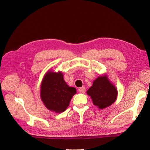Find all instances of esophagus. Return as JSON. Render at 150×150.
<instances>
[{
	"label": "esophagus",
	"instance_id": "1",
	"mask_svg": "<svg viewBox=\"0 0 150 150\" xmlns=\"http://www.w3.org/2000/svg\"><path fill=\"white\" fill-rule=\"evenodd\" d=\"M79 92L81 93H84L86 91V88L84 87H81L78 89Z\"/></svg>",
	"mask_w": 150,
	"mask_h": 150
}]
</instances>
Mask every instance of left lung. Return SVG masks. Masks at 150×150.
<instances>
[{
	"instance_id": "obj_1",
	"label": "left lung",
	"mask_w": 150,
	"mask_h": 150,
	"mask_svg": "<svg viewBox=\"0 0 150 150\" xmlns=\"http://www.w3.org/2000/svg\"><path fill=\"white\" fill-rule=\"evenodd\" d=\"M87 93L93 99L94 105L99 109H103L115 102L117 91L115 86L109 81L107 77L100 76L94 81Z\"/></svg>"
}]
</instances>
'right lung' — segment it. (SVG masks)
<instances>
[{"label":"right lung","instance_id":"1","mask_svg":"<svg viewBox=\"0 0 150 150\" xmlns=\"http://www.w3.org/2000/svg\"><path fill=\"white\" fill-rule=\"evenodd\" d=\"M76 93V88L66 84L61 72L49 71L42 80L40 97L46 107L52 111L59 113L66 111Z\"/></svg>","mask_w":150,"mask_h":150}]
</instances>
